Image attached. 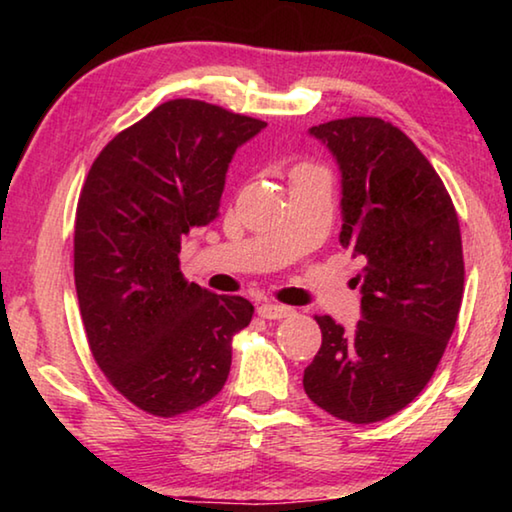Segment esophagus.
Returning <instances> with one entry per match:
<instances>
[{
    "instance_id": "obj_1",
    "label": "esophagus",
    "mask_w": 512,
    "mask_h": 512,
    "mask_svg": "<svg viewBox=\"0 0 512 512\" xmlns=\"http://www.w3.org/2000/svg\"><path fill=\"white\" fill-rule=\"evenodd\" d=\"M257 314L262 318H268V320H280V318L293 316V309L277 305V302H264V305L257 307Z\"/></svg>"
}]
</instances>
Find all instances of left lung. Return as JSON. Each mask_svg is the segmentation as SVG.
I'll return each mask as SVG.
<instances>
[{
    "label": "left lung",
    "instance_id": "obj_1",
    "mask_svg": "<svg viewBox=\"0 0 512 512\" xmlns=\"http://www.w3.org/2000/svg\"><path fill=\"white\" fill-rule=\"evenodd\" d=\"M341 171V246L363 259L361 320L323 332L302 386L334 418L368 424L402 411L443 359L463 300L458 216L443 180L400 128L348 117L309 128Z\"/></svg>",
    "mask_w": 512,
    "mask_h": 512
}]
</instances>
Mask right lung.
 <instances>
[{
  "instance_id": "1",
  "label": "right lung",
  "mask_w": 512,
  "mask_h": 512,
  "mask_svg": "<svg viewBox=\"0 0 512 512\" xmlns=\"http://www.w3.org/2000/svg\"><path fill=\"white\" fill-rule=\"evenodd\" d=\"M259 119L173 99L94 160L76 207L74 282L94 361L160 418L198 409L230 375L253 305L187 282L180 239L219 216L225 173Z\"/></svg>"
}]
</instances>
